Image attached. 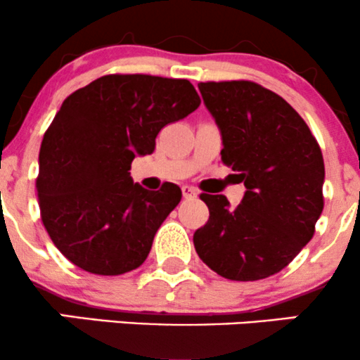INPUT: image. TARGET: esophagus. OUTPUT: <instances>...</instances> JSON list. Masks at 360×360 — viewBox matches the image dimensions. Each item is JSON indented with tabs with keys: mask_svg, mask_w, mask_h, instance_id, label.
<instances>
[{
	"mask_svg": "<svg viewBox=\"0 0 360 360\" xmlns=\"http://www.w3.org/2000/svg\"><path fill=\"white\" fill-rule=\"evenodd\" d=\"M181 191H183V196L186 200H194V198L198 196V189L193 188V186H183Z\"/></svg>",
	"mask_w": 360,
	"mask_h": 360,
	"instance_id": "34e87169",
	"label": "esophagus"
}]
</instances>
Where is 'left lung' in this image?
Segmentation results:
<instances>
[{"label":"left lung","instance_id":"obj_1","mask_svg":"<svg viewBox=\"0 0 360 360\" xmlns=\"http://www.w3.org/2000/svg\"><path fill=\"white\" fill-rule=\"evenodd\" d=\"M198 88L220 128L223 164L247 191L237 208L223 194H201L210 218L194 232V249L221 278H269L311 240L323 212L320 146L296 110L257 82Z\"/></svg>","mask_w":360,"mask_h":360}]
</instances>
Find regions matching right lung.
Wrapping results in <instances>:
<instances>
[{"label": "right lung", "mask_w": 360, "mask_h": 360, "mask_svg": "<svg viewBox=\"0 0 360 360\" xmlns=\"http://www.w3.org/2000/svg\"><path fill=\"white\" fill-rule=\"evenodd\" d=\"M200 103L188 79L147 74H108L65 98L40 146L37 194L45 230L74 266L100 276L142 266L183 194L134 183L131 160Z\"/></svg>", "instance_id": "right-lung-1"}]
</instances>
